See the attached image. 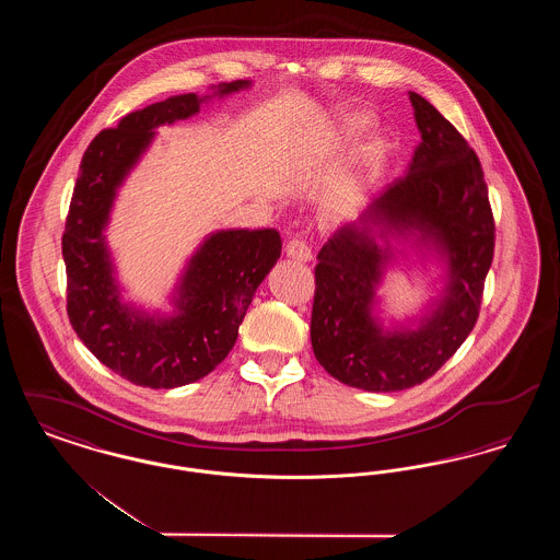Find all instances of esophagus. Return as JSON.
<instances>
[{"label": "esophagus", "mask_w": 560, "mask_h": 560, "mask_svg": "<svg viewBox=\"0 0 560 560\" xmlns=\"http://www.w3.org/2000/svg\"><path fill=\"white\" fill-rule=\"evenodd\" d=\"M285 256L292 258L295 262H311L313 260V249L306 241L292 240L285 245Z\"/></svg>", "instance_id": "obj_1"}]
</instances>
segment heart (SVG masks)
<instances>
[{
  "instance_id": "heart-1",
  "label": "heart",
  "mask_w": 560,
  "mask_h": 560,
  "mask_svg": "<svg viewBox=\"0 0 560 560\" xmlns=\"http://www.w3.org/2000/svg\"><path fill=\"white\" fill-rule=\"evenodd\" d=\"M372 126V115L368 110H347L336 115L329 124H325L320 132V142L325 151H338L350 138L368 130ZM390 158V140L384 133H370L363 138L350 155L347 178L340 188L342 199H352L372 187L380 172L384 170Z\"/></svg>"
}]
</instances>
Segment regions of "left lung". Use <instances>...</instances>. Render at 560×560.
<instances>
[{
    "mask_svg": "<svg viewBox=\"0 0 560 560\" xmlns=\"http://www.w3.org/2000/svg\"><path fill=\"white\" fill-rule=\"evenodd\" d=\"M420 144L407 174L320 247L311 342L325 372L368 393L422 384L464 345L479 317L495 226L480 161L462 133L409 92ZM399 261L435 268V295L386 318L378 288Z\"/></svg>",
    "mask_w": 560,
    "mask_h": 560,
    "instance_id": "8db88e82",
    "label": "left lung"
}]
</instances>
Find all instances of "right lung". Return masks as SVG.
<instances>
[{"mask_svg":"<svg viewBox=\"0 0 560 560\" xmlns=\"http://www.w3.org/2000/svg\"><path fill=\"white\" fill-rule=\"evenodd\" d=\"M252 88L224 81L208 94H178L121 117L83 153L62 235L67 311L81 342L138 386L178 388L220 365L240 336L252 298L281 256L275 229H218L192 249L165 308L124 293L107 229L119 190L158 138V128L195 117L213 98Z\"/></svg>","mask_w":560,"mask_h":560,"instance_id":"right-lung-1","label":"right lung"}]
</instances>
